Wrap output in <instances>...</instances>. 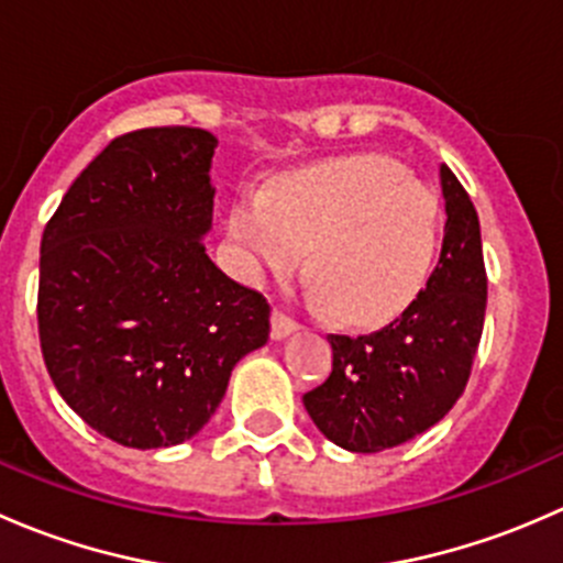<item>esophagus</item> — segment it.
Returning a JSON list of instances; mask_svg holds the SVG:
<instances>
[{
  "instance_id": "1",
  "label": "esophagus",
  "mask_w": 563,
  "mask_h": 563,
  "mask_svg": "<svg viewBox=\"0 0 563 563\" xmlns=\"http://www.w3.org/2000/svg\"><path fill=\"white\" fill-rule=\"evenodd\" d=\"M297 329H299V323L294 321V318L280 313V310H272V338L283 340V338H288L291 332H297Z\"/></svg>"
}]
</instances>
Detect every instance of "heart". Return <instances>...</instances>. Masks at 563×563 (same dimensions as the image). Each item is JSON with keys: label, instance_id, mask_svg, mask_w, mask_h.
I'll list each match as a JSON object with an SVG mask.
<instances>
[{"label": "heart", "instance_id": "b5f03b06", "mask_svg": "<svg viewBox=\"0 0 563 563\" xmlns=\"http://www.w3.org/2000/svg\"><path fill=\"white\" fill-rule=\"evenodd\" d=\"M229 234L245 280L297 269L310 247L313 297L354 327L411 305L439 247L435 196L389 157L323 163L264 190H242Z\"/></svg>", "mask_w": 563, "mask_h": 563}]
</instances>
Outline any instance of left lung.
<instances>
[{"label": "left lung", "mask_w": 563, "mask_h": 563, "mask_svg": "<svg viewBox=\"0 0 563 563\" xmlns=\"http://www.w3.org/2000/svg\"><path fill=\"white\" fill-rule=\"evenodd\" d=\"M446 223L439 264L411 305L371 334H329L332 373L302 397L316 428L349 452L391 450L450 413L471 376L487 277L468 192L439 168Z\"/></svg>", "instance_id": "obj_1"}]
</instances>
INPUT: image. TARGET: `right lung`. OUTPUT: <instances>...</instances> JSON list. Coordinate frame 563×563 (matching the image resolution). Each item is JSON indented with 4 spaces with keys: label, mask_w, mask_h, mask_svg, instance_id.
<instances>
[{
    "label": "right lung",
    "mask_w": 563,
    "mask_h": 563,
    "mask_svg": "<svg viewBox=\"0 0 563 563\" xmlns=\"http://www.w3.org/2000/svg\"><path fill=\"white\" fill-rule=\"evenodd\" d=\"M218 139L150 128L84 168L40 242L37 323L51 382L106 439L161 450L192 439L231 371L269 340V305L214 266Z\"/></svg>",
    "instance_id": "right-lung-1"
}]
</instances>
